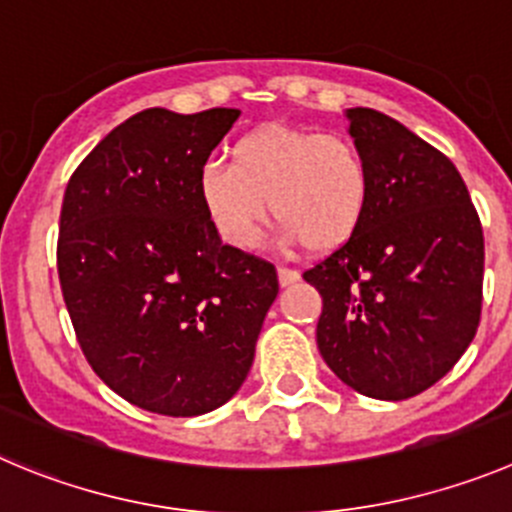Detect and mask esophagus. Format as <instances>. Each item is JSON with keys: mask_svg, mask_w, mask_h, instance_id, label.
Masks as SVG:
<instances>
[{"mask_svg": "<svg viewBox=\"0 0 512 512\" xmlns=\"http://www.w3.org/2000/svg\"><path fill=\"white\" fill-rule=\"evenodd\" d=\"M278 280L283 288H288V285L298 283L300 280V272L293 270V267H278Z\"/></svg>", "mask_w": 512, "mask_h": 512, "instance_id": "obj_1", "label": "esophagus"}]
</instances>
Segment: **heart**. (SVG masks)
Returning a JSON list of instances; mask_svg holds the SVG:
<instances>
[{"instance_id":"1","label":"heart","mask_w":512,"mask_h":512,"mask_svg":"<svg viewBox=\"0 0 512 512\" xmlns=\"http://www.w3.org/2000/svg\"><path fill=\"white\" fill-rule=\"evenodd\" d=\"M199 199L227 245L252 247L267 219L313 252H333L361 227L371 199L366 159L348 138L293 126H260L207 161Z\"/></svg>"}]
</instances>
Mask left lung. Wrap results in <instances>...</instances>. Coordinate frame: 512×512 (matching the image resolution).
Masks as SVG:
<instances>
[{
	"instance_id": "8db88e82",
	"label": "left lung",
	"mask_w": 512,
	"mask_h": 512,
	"mask_svg": "<svg viewBox=\"0 0 512 512\" xmlns=\"http://www.w3.org/2000/svg\"><path fill=\"white\" fill-rule=\"evenodd\" d=\"M371 199L361 227L303 272L323 298L315 341L333 374L371 399L437 384L475 338L485 240L442 151L374 108H348Z\"/></svg>"
}]
</instances>
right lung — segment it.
<instances>
[{
    "label": "right lung",
    "mask_w": 512,
    "mask_h": 512,
    "mask_svg": "<svg viewBox=\"0 0 512 512\" xmlns=\"http://www.w3.org/2000/svg\"><path fill=\"white\" fill-rule=\"evenodd\" d=\"M237 108H148L113 128L70 176L57 272L95 374L154 414L199 417L247 379L278 272L222 245L199 199Z\"/></svg>",
    "instance_id": "1"
}]
</instances>
